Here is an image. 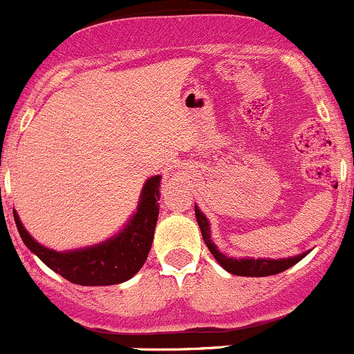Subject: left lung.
Returning <instances> with one entry per match:
<instances>
[{
	"mask_svg": "<svg viewBox=\"0 0 354 354\" xmlns=\"http://www.w3.org/2000/svg\"><path fill=\"white\" fill-rule=\"evenodd\" d=\"M195 217H197V223L200 226V231H202V238L205 241L207 248L210 250V253L214 255V259L217 260L221 267L224 270H227L230 274H234V276H243V277H266V276H274V274H279L283 270L289 269L295 263H298L303 257H306L310 253L303 252L299 255L295 257H284V259H255V257H230L226 253L221 252L217 248L216 243L212 241V236H210V224L209 219H207L205 214L195 205Z\"/></svg>",
	"mask_w": 354,
	"mask_h": 354,
	"instance_id": "left-lung-1",
	"label": "left lung"
}]
</instances>
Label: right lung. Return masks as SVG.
Segmentation results:
<instances>
[{"mask_svg": "<svg viewBox=\"0 0 354 354\" xmlns=\"http://www.w3.org/2000/svg\"><path fill=\"white\" fill-rule=\"evenodd\" d=\"M160 174L144 183L137 210L131 214L116 234L84 248L56 252L41 245L24 227L17 210H13L20 238L51 270L66 281L80 286H111L131 279L147 260L159 217Z\"/></svg>", "mask_w": 354, "mask_h": 354, "instance_id": "add662e5", "label": "right lung"}]
</instances>
